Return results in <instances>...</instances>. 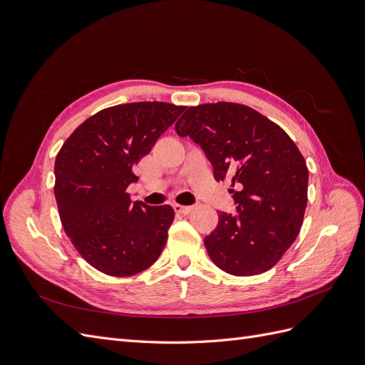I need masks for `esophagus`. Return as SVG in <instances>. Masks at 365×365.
<instances>
[{
    "label": "esophagus",
    "mask_w": 365,
    "mask_h": 365,
    "mask_svg": "<svg viewBox=\"0 0 365 365\" xmlns=\"http://www.w3.org/2000/svg\"><path fill=\"white\" fill-rule=\"evenodd\" d=\"M173 208L178 215H189V213H192V210H193V207H190V205H181V204H175Z\"/></svg>",
    "instance_id": "esophagus-1"
}]
</instances>
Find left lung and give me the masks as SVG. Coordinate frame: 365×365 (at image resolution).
<instances>
[{"label": "left lung", "mask_w": 365, "mask_h": 365, "mask_svg": "<svg viewBox=\"0 0 365 365\" xmlns=\"http://www.w3.org/2000/svg\"><path fill=\"white\" fill-rule=\"evenodd\" d=\"M175 130L202 148L216 181L236 187L237 213H219L204 239L210 259L237 277L271 269L303 224L309 172L302 152L279 125L240 103L189 106Z\"/></svg>", "instance_id": "obj_1"}]
</instances>
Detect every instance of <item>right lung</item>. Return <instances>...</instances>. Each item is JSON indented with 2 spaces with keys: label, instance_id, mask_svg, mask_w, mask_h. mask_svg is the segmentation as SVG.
Listing matches in <instances>:
<instances>
[{
  "label": "right lung",
  "instance_id": "right-lung-1",
  "mask_svg": "<svg viewBox=\"0 0 365 365\" xmlns=\"http://www.w3.org/2000/svg\"><path fill=\"white\" fill-rule=\"evenodd\" d=\"M184 106L135 102L105 108L65 140L54 161V196L61 222L77 252L113 277L148 269L168 242L170 205L132 202V168Z\"/></svg>",
  "mask_w": 365,
  "mask_h": 365
}]
</instances>
